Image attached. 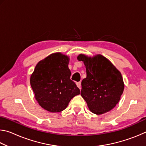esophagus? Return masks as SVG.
<instances>
[{
  "label": "esophagus",
  "instance_id": "esophagus-1",
  "mask_svg": "<svg viewBox=\"0 0 146 146\" xmlns=\"http://www.w3.org/2000/svg\"><path fill=\"white\" fill-rule=\"evenodd\" d=\"M76 86L79 89H81V82H76Z\"/></svg>",
  "mask_w": 146,
  "mask_h": 146
}]
</instances>
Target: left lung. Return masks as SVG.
<instances>
[{"mask_svg":"<svg viewBox=\"0 0 146 146\" xmlns=\"http://www.w3.org/2000/svg\"><path fill=\"white\" fill-rule=\"evenodd\" d=\"M77 59L86 68L87 76L81 83L80 95L88 108L97 115L110 111L119 102L124 89L120 72L101 55L91 58L80 54Z\"/></svg>","mask_w":146,"mask_h":146,"instance_id":"1","label":"left lung"}]
</instances>
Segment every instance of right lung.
<instances>
[{
  "label": "right lung",
  "instance_id": "right-lung-1",
  "mask_svg": "<svg viewBox=\"0 0 146 146\" xmlns=\"http://www.w3.org/2000/svg\"><path fill=\"white\" fill-rule=\"evenodd\" d=\"M69 58L60 53L51 54L36 64L30 78L35 98L42 108L52 113L65 110L80 91L70 79Z\"/></svg>",
  "mask_w": 146,
  "mask_h": 146
}]
</instances>
